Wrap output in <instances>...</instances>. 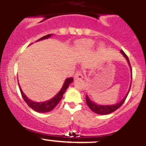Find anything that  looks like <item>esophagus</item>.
I'll return each instance as SVG.
<instances>
[{
	"label": "esophagus",
	"mask_w": 146,
	"mask_h": 146,
	"mask_svg": "<svg viewBox=\"0 0 146 146\" xmlns=\"http://www.w3.org/2000/svg\"><path fill=\"white\" fill-rule=\"evenodd\" d=\"M83 78V74H82L81 71L80 70H78V71L76 72V73L74 76V79L75 80H80V79Z\"/></svg>",
	"instance_id": "1"
}]
</instances>
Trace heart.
I'll list each match as a JSON object with an SVG mask.
<instances>
[{"instance_id":"obj_1","label":"heart","mask_w":146,"mask_h":146,"mask_svg":"<svg viewBox=\"0 0 146 146\" xmlns=\"http://www.w3.org/2000/svg\"><path fill=\"white\" fill-rule=\"evenodd\" d=\"M79 47L83 50H90L94 46L95 43L90 39H83L79 41Z\"/></svg>"}]
</instances>
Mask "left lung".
<instances>
[{"label":"left lung","instance_id":"left-lung-1","mask_svg":"<svg viewBox=\"0 0 146 146\" xmlns=\"http://www.w3.org/2000/svg\"><path fill=\"white\" fill-rule=\"evenodd\" d=\"M121 53L124 56V57L125 58V59H126L127 61H128V65H129L130 68H131V73H132V69H131V64H130V61H129V59H128V56H126V54H125V53H124L122 50H121ZM131 76H132V75H131ZM131 86V85H130L129 90H128L126 96H125V98H124L122 100H121L119 103H116V104L110 105V106H108V105L103 106V105L96 104V103H95L94 102H93L90 98H89L88 96V95H86V103H87V105L88 106V107L90 108V110H91L92 111H93L94 113H96L100 114V115H108V114H110V113H111L114 112L115 111H116L117 109L121 107L123 104L124 101H125V99H126L127 96H128V93H129V91H130Z\"/></svg>","mask_w":146,"mask_h":146}]
</instances>
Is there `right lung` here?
<instances>
[{
	"mask_svg": "<svg viewBox=\"0 0 146 146\" xmlns=\"http://www.w3.org/2000/svg\"><path fill=\"white\" fill-rule=\"evenodd\" d=\"M52 35H53V34H48V35H45V36L40 38V39H38V40H36V41H40V40L48 38L51 37ZM73 78H68L66 79L64 83H63V87L61 88V89H60V91L58 92V93L56 96H54L53 98L50 99V100H46V101H44V102H35L30 100V99L28 98L25 94H24L22 89H21V86H20L19 83H18V86H19V88H20V90H21V95H22L23 98V100H25V103L28 104V106H29L30 108H31L33 110L35 111L36 112L46 113V112H49V111H52V110H53V109L58 104V103L60 101L62 98H63V96L65 93V92H66V89L68 88V87L69 86L70 83H71L72 82H73Z\"/></svg>",
	"mask_w": 146,
	"mask_h": 146,
	"instance_id": "obj_1",
	"label": "right lung"
}]
</instances>
